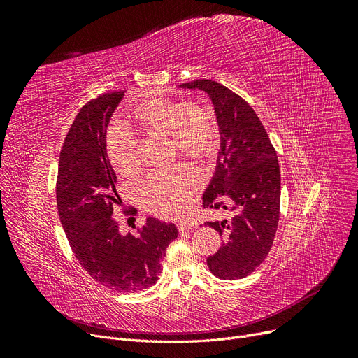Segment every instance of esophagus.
Listing matches in <instances>:
<instances>
[{
    "mask_svg": "<svg viewBox=\"0 0 358 358\" xmlns=\"http://www.w3.org/2000/svg\"><path fill=\"white\" fill-rule=\"evenodd\" d=\"M177 228H178L180 232H184V231H187V229H193V228H194V223H190V222H180V223L177 224Z\"/></svg>",
    "mask_w": 358,
    "mask_h": 358,
    "instance_id": "esophagus-1",
    "label": "esophagus"
}]
</instances>
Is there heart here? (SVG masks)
<instances>
[{
  "label": "heart",
  "instance_id": "obj_1",
  "mask_svg": "<svg viewBox=\"0 0 358 358\" xmlns=\"http://www.w3.org/2000/svg\"><path fill=\"white\" fill-rule=\"evenodd\" d=\"M135 129L148 136H168L171 152L196 159L209 158L217 145V124L210 110L199 103L171 99L148 100L130 113ZM106 150L110 164L123 177H135L141 169L138 139L131 131H108ZM200 178L189 164H177L166 171L150 174L139 187L143 209L161 217H178L199 189Z\"/></svg>",
  "mask_w": 358,
  "mask_h": 358
}]
</instances>
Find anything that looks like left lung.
<instances>
[{"mask_svg": "<svg viewBox=\"0 0 358 358\" xmlns=\"http://www.w3.org/2000/svg\"><path fill=\"white\" fill-rule=\"evenodd\" d=\"M180 88L208 94L219 126L220 150L203 208L234 212L229 219L206 222L224 239L208 267L222 280L243 278L266 259L277 231L281 187L275 149L252 107L229 88L212 80Z\"/></svg>", "mask_w": 358, "mask_h": 358, "instance_id": "8db88e82", "label": "left lung"}]
</instances>
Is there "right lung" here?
<instances>
[{
	"label": "right lung",
	"mask_w": 358,
	"mask_h": 358,
	"mask_svg": "<svg viewBox=\"0 0 358 358\" xmlns=\"http://www.w3.org/2000/svg\"><path fill=\"white\" fill-rule=\"evenodd\" d=\"M123 97L124 91L103 94L75 117L59 157L56 203L83 268L110 290L135 293L157 283L165 250L178 231L174 223L148 217L138 234H123L111 217L122 200L107 157L106 135Z\"/></svg>",
	"instance_id": "right-lung-1"
}]
</instances>
